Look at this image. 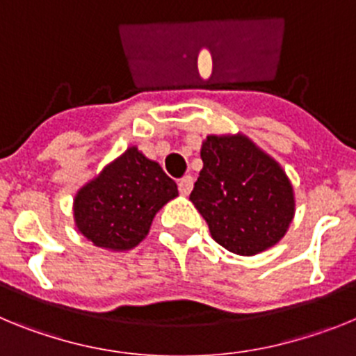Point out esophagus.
<instances>
[{
    "label": "esophagus",
    "mask_w": 356,
    "mask_h": 356,
    "mask_svg": "<svg viewBox=\"0 0 356 356\" xmlns=\"http://www.w3.org/2000/svg\"><path fill=\"white\" fill-rule=\"evenodd\" d=\"M193 187H194L193 176H184V178H180V181H178V188H180V193L184 194V196H188L191 191H193Z\"/></svg>",
    "instance_id": "34e87169"
}]
</instances>
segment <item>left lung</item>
Masks as SVG:
<instances>
[{
	"instance_id": "1",
	"label": "left lung",
	"mask_w": 356,
	"mask_h": 356,
	"mask_svg": "<svg viewBox=\"0 0 356 356\" xmlns=\"http://www.w3.org/2000/svg\"><path fill=\"white\" fill-rule=\"evenodd\" d=\"M191 201L210 235L232 253L251 257L275 246L294 217V191L275 159L246 135H209Z\"/></svg>"
}]
</instances>
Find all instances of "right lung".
<instances>
[{
    "label": "right lung",
    "mask_w": 356,
    "mask_h": 356,
    "mask_svg": "<svg viewBox=\"0 0 356 356\" xmlns=\"http://www.w3.org/2000/svg\"><path fill=\"white\" fill-rule=\"evenodd\" d=\"M176 196L175 180L131 146L78 191L74 222L94 246L127 251L146 237L156 212Z\"/></svg>",
    "instance_id": "1"
}]
</instances>
